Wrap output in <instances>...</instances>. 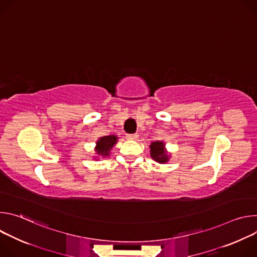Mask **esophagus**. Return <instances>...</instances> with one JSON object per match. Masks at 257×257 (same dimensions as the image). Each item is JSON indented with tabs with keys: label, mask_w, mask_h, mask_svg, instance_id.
Segmentation results:
<instances>
[{
	"label": "esophagus",
	"mask_w": 257,
	"mask_h": 257,
	"mask_svg": "<svg viewBox=\"0 0 257 257\" xmlns=\"http://www.w3.org/2000/svg\"><path fill=\"white\" fill-rule=\"evenodd\" d=\"M127 139L129 140H137L138 139V134H128Z\"/></svg>",
	"instance_id": "1"
}]
</instances>
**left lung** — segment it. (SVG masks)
I'll return each mask as SVG.
<instances>
[{"label": "left lung", "instance_id": "left-lung-1", "mask_svg": "<svg viewBox=\"0 0 257 257\" xmlns=\"http://www.w3.org/2000/svg\"><path fill=\"white\" fill-rule=\"evenodd\" d=\"M151 149V157L154 161L159 164H167L170 160L171 154L168 153L166 149V144L162 140L154 141L150 145Z\"/></svg>", "mask_w": 257, "mask_h": 257}]
</instances>
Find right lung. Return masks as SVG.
<instances>
[{"instance_id": "1", "label": "right lung", "mask_w": 257, "mask_h": 257, "mask_svg": "<svg viewBox=\"0 0 257 257\" xmlns=\"http://www.w3.org/2000/svg\"><path fill=\"white\" fill-rule=\"evenodd\" d=\"M119 137H117L116 135H107V136H102L100 138H98L95 142V148H94V152H95V156L93 160H98V157L101 158H106L109 155H111V151L115 146V144H117Z\"/></svg>"}]
</instances>
